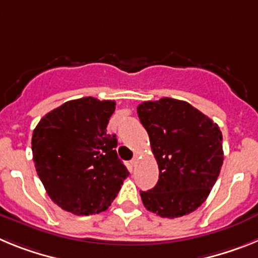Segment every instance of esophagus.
Masks as SVG:
<instances>
[{
    "label": "esophagus",
    "instance_id": "esophagus-1",
    "mask_svg": "<svg viewBox=\"0 0 258 258\" xmlns=\"http://www.w3.org/2000/svg\"><path fill=\"white\" fill-rule=\"evenodd\" d=\"M131 165H132V166H136V165H137V159H136V157H134L133 160L131 161Z\"/></svg>",
    "mask_w": 258,
    "mask_h": 258
}]
</instances>
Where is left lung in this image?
Instances as JSON below:
<instances>
[{
    "label": "left lung",
    "instance_id": "1",
    "mask_svg": "<svg viewBox=\"0 0 258 258\" xmlns=\"http://www.w3.org/2000/svg\"><path fill=\"white\" fill-rule=\"evenodd\" d=\"M159 165V181L141 191L143 206L160 217H182L206 202L223 163L216 122L184 101L161 98L137 107Z\"/></svg>",
    "mask_w": 258,
    "mask_h": 258
}]
</instances>
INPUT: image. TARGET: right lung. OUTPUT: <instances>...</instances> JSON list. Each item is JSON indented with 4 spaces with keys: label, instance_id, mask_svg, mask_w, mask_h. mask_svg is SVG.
Returning a JSON list of instances; mask_svg holds the SVG:
<instances>
[{
    "label": "right lung",
    "instance_id": "obj_1",
    "mask_svg": "<svg viewBox=\"0 0 258 258\" xmlns=\"http://www.w3.org/2000/svg\"><path fill=\"white\" fill-rule=\"evenodd\" d=\"M115 101H68L41 118L32 136L36 172L50 199L76 216L106 211L117 197L126 166L107 134Z\"/></svg>",
    "mask_w": 258,
    "mask_h": 258
}]
</instances>
